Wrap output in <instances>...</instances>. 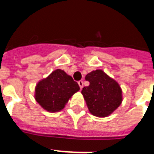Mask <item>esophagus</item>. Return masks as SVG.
Wrapping results in <instances>:
<instances>
[{
	"label": "esophagus",
	"mask_w": 154,
	"mask_h": 154,
	"mask_svg": "<svg viewBox=\"0 0 154 154\" xmlns=\"http://www.w3.org/2000/svg\"><path fill=\"white\" fill-rule=\"evenodd\" d=\"M78 84H79V87H80V89H82V88H83V82L82 81H79L78 82Z\"/></svg>",
	"instance_id": "1"
}]
</instances>
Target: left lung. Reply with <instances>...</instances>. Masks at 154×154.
Instances as JSON below:
<instances>
[{"instance_id": "8db88e82", "label": "left lung", "mask_w": 154, "mask_h": 154, "mask_svg": "<svg viewBox=\"0 0 154 154\" xmlns=\"http://www.w3.org/2000/svg\"><path fill=\"white\" fill-rule=\"evenodd\" d=\"M85 80L89 82V85L84 87L82 94L89 112L99 118L111 115L123 102L119 84L102 69L88 73Z\"/></svg>"}]
</instances>
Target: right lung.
<instances>
[{"label":"right lung","mask_w":154,"mask_h":154,"mask_svg":"<svg viewBox=\"0 0 154 154\" xmlns=\"http://www.w3.org/2000/svg\"><path fill=\"white\" fill-rule=\"evenodd\" d=\"M79 89L78 83L72 76L64 70L58 69L36 84L35 99L48 112H60Z\"/></svg>","instance_id":"obj_1"}]
</instances>
